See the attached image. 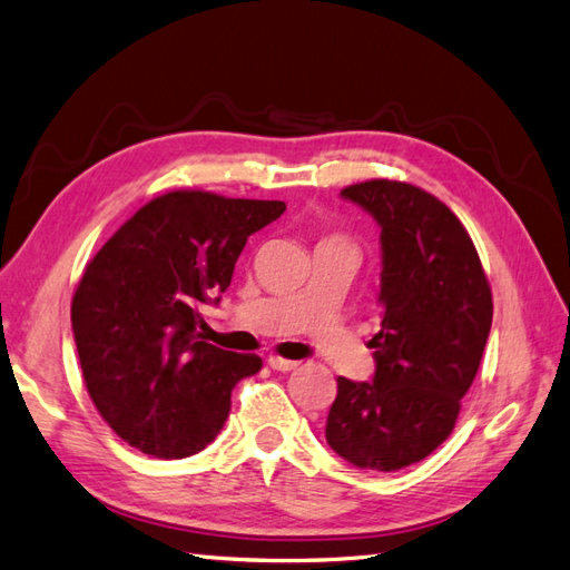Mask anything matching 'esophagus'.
Masks as SVG:
<instances>
[{
	"label": "esophagus",
	"mask_w": 570,
	"mask_h": 570,
	"mask_svg": "<svg viewBox=\"0 0 570 570\" xmlns=\"http://www.w3.org/2000/svg\"><path fill=\"white\" fill-rule=\"evenodd\" d=\"M268 363H271L273 371H281V373H287V371H295L297 368V361H287V358H281V356H271Z\"/></svg>",
	"instance_id": "1"
}]
</instances>
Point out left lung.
I'll use <instances>...</instances> for the list:
<instances>
[{"instance_id":"1","label":"left lung","mask_w":570,"mask_h":570,"mask_svg":"<svg viewBox=\"0 0 570 570\" xmlns=\"http://www.w3.org/2000/svg\"><path fill=\"white\" fill-rule=\"evenodd\" d=\"M381 224V332L371 383L336 381L326 444L371 471L426 459L456 426L492 324L478 250L444 202L397 180L341 189Z\"/></svg>"}]
</instances>
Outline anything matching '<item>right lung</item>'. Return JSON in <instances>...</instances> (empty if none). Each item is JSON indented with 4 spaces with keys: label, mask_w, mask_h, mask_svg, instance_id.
I'll use <instances>...</instances> for the list:
<instances>
[{
    "label": "right lung",
    "mask_w": 570,
    "mask_h": 570,
    "mask_svg": "<svg viewBox=\"0 0 570 570\" xmlns=\"http://www.w3.org/2000/svg\"><path fill=\"white\" fill-rule=\"evenodd\" d=\"M283 212L277 199L173 189L87 263L70 307L75 344L97 412L129 446L185 459L219 434L234 385L263 363L207 344L199 305L232 285L248 236Z\"/></svg>",
    "instance_id": "obj_1"
}]
</instances>
